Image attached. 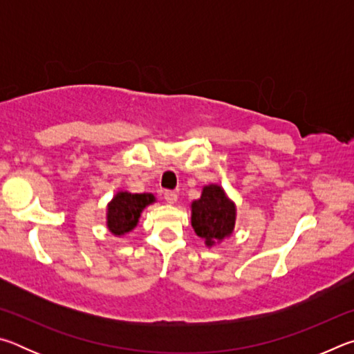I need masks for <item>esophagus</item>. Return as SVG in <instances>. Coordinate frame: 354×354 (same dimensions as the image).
<instances>
[{
  "instance_id": "34e87169",
  "label": "esophagus",
  "mask_w": 354,
  "mask_h": 354,
  "mask_svg": "<svg viewBox=\"0 0 354 354\" xmlns=\"http://www.w3.org/2000/svg\"><path fill=\"white\" fill-rule=\"evenodd\" d=\"M164 200H165L167 203H169V205H175L176 200H178L176 192H173V190H165V192H164Z\"/></svg>"
}]
</instances>
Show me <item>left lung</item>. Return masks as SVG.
Here are the masks:
<instances>
[{
    "mask_svg": "<svg viewBox=\"0 0 354 354\" xmlns=\"http://www.w3.org/2000/svg\"><path fill=\"white\" fill-rule=\"evenodd\" d=\"M190 220L195 234L205 241L207 248L231 237L236 226V203L218 184L205 185L198 200L190 203Z\"/></svg>",
    "mask_w": 354,
    "mask_h": 354,
    "instance_id": "8db88e82",
    "label": "left lung"
}]
</instances>
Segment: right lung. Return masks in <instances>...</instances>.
<instances>
[{"label": "right lung", "mask_w": 354, "mask_h": 354, "mask_svg": "<svg viewBox=\"0 0 354 354\" xmlns=\"http://www.w3.org/2000/svg\"><path fill=\"white\" fill-rule=\"evenodd\" d=\"M156 203L151 194H131L128 190H118L107 203L106 226L113 236H127L139 223L143 209Z\"/></svg>", "instance_id": "1"}]
</instances>
